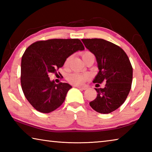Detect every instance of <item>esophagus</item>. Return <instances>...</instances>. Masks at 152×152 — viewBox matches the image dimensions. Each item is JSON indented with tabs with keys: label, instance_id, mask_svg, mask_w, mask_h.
Masks as SVG:
<instances>
[{
	"label": "esophagus",
	"instance_id": "1",
	"mask_svg": "<svg viewBox=\"0 0 152 152\" xmlns=\"http://www.w3.org/2000/svg\"><path fill=\"white\" fill-rule=\"evenodd\" d=\"M77 88H79V89H80V90H86L87 89V87L86 86H76Z\"/></svg>",
	"mask_w": 152,
	"mask_h": 152
}]
</instances>
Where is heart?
I'll return each mask as SVG.
<instances>
[{
	"instance_id": "obj_1",
	"label": "heart",
	"mask_w": 152,
	"mask_h": 152,
	"mask_svg": "<svg viewBox=\"0 0 152 152\" xmlns=\"http://www.w3.org/2000/svg\"><path fill=\"white\" fill-rule=\"evenodd\" d=\"M82 58L83 59V60L85 61L87 59L89 58L90 57H92V56H94L93 53H92L91 51L86 50L83 51L82 53ZM71 56H69V57L66 59L65 61H64V66L67 68L69 66V63H70ZM90 78V75L88 74H80V73H73L70 74L68 76V82L70 83L74 84V85H82V84L85 83V82Z\"/></svg>"
}]
</instances>
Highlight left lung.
Returning a JSON list of instances; mask_svg holds the SVG:
<instances>
[{
	"label": "left lung",
	"mask_w": 152,
	"mask_h": 152,
	"mask_svg": "<svg viewBox=\"0 0 152 152\" xmlns=\"http://www.w3.org/2000/svg\"><path fill=\"white\" fill-rule=\"evenodd\" d=\"M86 48L96 58L99 72L96 86L106 82L103 88H95L97 96L90 102L96 112L108 114L124 103L132 88L133 68L127 55L119 46L102 39H82ZM97 87V86H96Z\"/></svg>",
	"instance_id": "left-lung-1"
}]
</instances>
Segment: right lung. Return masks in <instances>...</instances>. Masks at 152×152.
I'll return each mask as SVG.
<instances>
[{
	"instance_id": "1",
	"label": "right lung",
	"mask_w": 152,
	"mask_h": 152,
	"mask_svg": "<svg viewBox=\"0 0 152 152\" xmlns=\"http://www.w3.org/2000/svg\"><path fill=\"white\" fill-rule=\"evenodd\" d=\"M84 47L78 39L38 41L28 47L22 56L20 84L24 95L38 111L49 113L60 107L72 86L55 84L48 74H57L66 59Z\"/></svg>"
}]
</instances>
